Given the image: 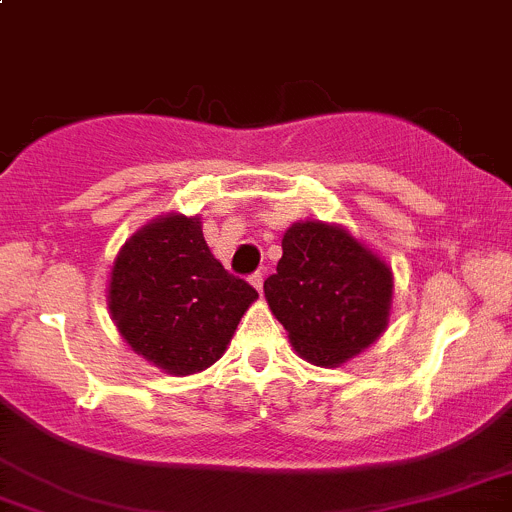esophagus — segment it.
Here are the masks:
<instances>
[{
  "label": "esophagus",
  "mask_w": 512,
  "mask_h": 512,
  "mask_svg": "<svg viewBox=\"0 0 512 512\" xmlns=\"http://www.w3.org/2000/svg\"><path fill=\"white\" fill-rule=\"evenodd\" d=\"M248 281H251V286L256 291H259V294H261V291H264V274H253Z\"/></svg>",
  "instance_id": "esophagus-1"
}]
</instances>
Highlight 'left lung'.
<instances>
[{
  "instance_id": "1",
  "label": "left lung",
  "mask_w": 512,
  "mask_h": 512,
  "mask_svg": "<svg viewBox=\"0 0 512 512\" xmlns=\"http://www.w3.org/2000/svg\"><path fill=\"white\" fill-rule=\"evenodd\" d=\"M281 248L264 294L301 359L342 367L382 337L394 294L387 261L344 226L311 218L291 223Z\"/></svg>"
}]
</instances>
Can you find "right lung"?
Here are the masks:
<instances>
[{
	"label": "right lung",
	"mask_w": 512,
	"mask_h": 512,
	"mask_svg": "<svg viewBox=\"0 0 512 512\" xmlns=\"http://www.w3.org/2000/svg\"><path fill=\"white\" fill-rule=\"evenodd\" d=\"M256 299V289L211 253L201 216L175 211L125 241L107 281V309L120 337L173 377L218 362Z\"/></svg>",
	"instance_id": "add662e5"
}]
</instances>
